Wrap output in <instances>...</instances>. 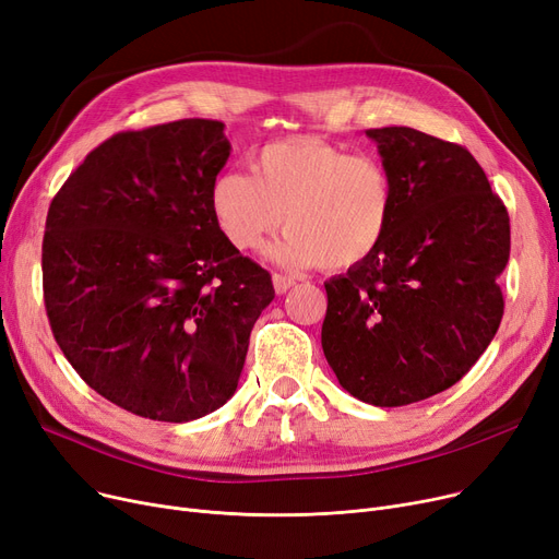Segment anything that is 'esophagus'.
Listing matches in <instances>:
<instances>
[{
	"mask_svg": "<svg viewBox=\"0 0 559 559\" xmlns=\"http://www.w3.org/2000/svg\"><path fill=\"white\" fill-rule=\"evenodd\" d=\"M294 284H296V282L290 280V277H286V275H280V273L273 275V286H275V294H277V296L286 294V290H288L290 286H294Z\"/></svg>",
	"mask_w": 559,
	"mask_h": 559,
	"instance_id": "1",
	"label": "esophagus"
}]
</instances>
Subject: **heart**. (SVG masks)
I'll return each mask as SVG.
<instances>
[{"label": "heart", "instance_id": "heart-1", "mask_svg": "<svg viewBox=\"0 0 559 559\" xmlns=\"http://www.w3.org/2000/svg\"><path fill=\"white\" fill-rule=\"evenodd\" d=\"M250 168L252 175L225 170L209 189L211 214L231 248L252 250L286 223L269 248L275 261L348 271L384 241L393 183L378 158L296 136L263 145Z\"/></svg>", "mask_w": 559, "mask_h": 559}]
</instances>
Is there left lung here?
<instances>
[{"label":"left lung","mask_w":559,"mask_h":559,"mask_svg":"<svg viewBox=\"0 0 559 559\" xmlns=\"http://www.w3.org/2000/svg\"><path fill=\"white\" fill-rule=\"evenodd\" d=\"M393 183L384 241L325 282L323 353L338 384L403 407L460 382L496 336L510 216L462 145L412 127L368 129Z\"/></svg>","instance_id":"left-lung-1"}]
</instances>
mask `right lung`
<instances>
[{"mask_svg": "<svg viewBox=\"0 0 559 559\" xmlns=\"http://www.w3.org/2000/svg\"><path fill=\"white\" fill-rule=\"evenodd\" d=\"M231 145L218 120L122 131L49 204L43 290L51 332L114 405L186 423L236 393L271 275L231 248L209 189Z\"/></svg>", "mask_w": 559, "mask_h": 559, "instance_id": "right-lung-1", "label": "right lung"}]
</instances>
